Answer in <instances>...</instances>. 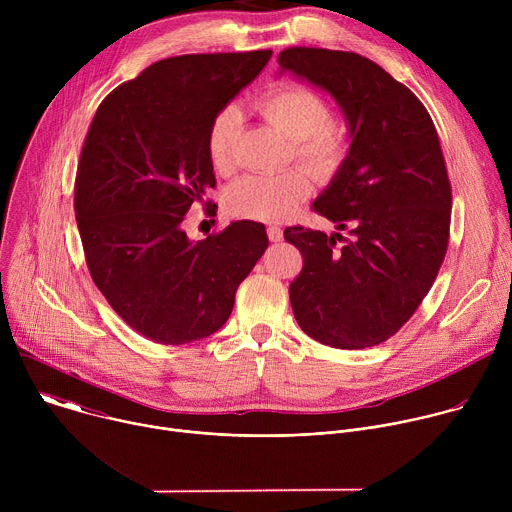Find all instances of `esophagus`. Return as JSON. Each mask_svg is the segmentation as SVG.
<instances>
[{"label": "esophagus", "instance_id": "1", "mask_svg": "<svg viewBox=\"0 0 512 512\" xmlns=\"http://www.w3.org/2000/svg\"><path fill=\"white\" fill-rule=\"evenodd\" d=\"M267 237L271 243H279L283 239V231L279 227H269L267 229Z\"/></svg>", "mask_w": 512, "mask_h": 512}]
</instances>
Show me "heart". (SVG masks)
Masks as SVG:
<instances>
[{
    "label": "heart",
    "mask_w": 512,
    "mask_h": 512,
    "mask_svg": "<svg viewBox=\"0 0 512 512\" xmlns=\"http://www.w3.org/2000/svg\"><path fill=\"white\" fill-rule=\"evenodd\" d=\"M257 111L289 141L291 156L310 174L328 180L340 170L348 150L346 129L330 119L322 97L306 87L287 85L265 93L257 101ZM237 137L239 111L229 105L214 115L206 133L208 160L218 174L233 172ZM310 190V178L300 168L275 176L251 174L227 190L225 206L237 218L277 223L294 214Z\"/></svg>",
    "instance_id": "1"
}]
</instances>
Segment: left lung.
I'll use <instances>...</instances> for the list:
<instances>
[{
	"instance_id": "obj_1",
	"label": "left lung",
	"mask_w": 512,
	"mask_h": 512,
	"mask_svg": "<svg viewBox=\"0 0 512 512\" xmlns=\"http://www.w3.org/2000/svg\"><path fill=\"white\" fill-rule=\"evenodd\" d=\"M277 60L334 97L350 137L340 170L314 202L350 239L283 231L304 257L289 285L291 310L326 346H377L419 308L448 251L452 186L440 137L421 101L369 58L294 46Z\"/></svg>"
}]
</instances>
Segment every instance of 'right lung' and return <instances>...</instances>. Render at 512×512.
<instances>
[{"mask_svg": "<svg viewBox=\"0 0 512 512\" xmlns=\"http://www.w3.org/2000/svg\"><path fill=\"white\" fill-rule=\"evenodd\" d=\"M269 58L271 50H253L158 60L103 99L85 137L75 216L87 267L111 308L158 344L223 328L269 245L255 221L196 243L182 229L190 206H208L204 194L216 186L210 121Z\"/></svg>", "mask_w": 512, "mask_h": 512, "instance_id": "obj_1", "label": "right lung"}]
</instances>
